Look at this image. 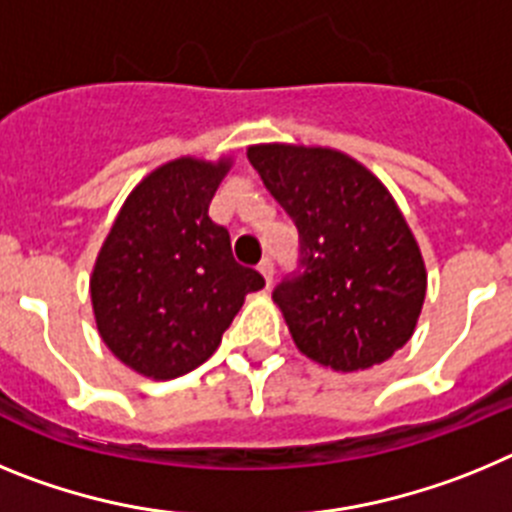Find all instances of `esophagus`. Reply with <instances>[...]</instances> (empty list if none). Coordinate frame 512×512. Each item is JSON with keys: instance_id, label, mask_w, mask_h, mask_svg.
Segmentation results:
<instances>
[{"instance_id": "obj_1", "label": "esophagus", "mask_w": 512, "mask_h": 512, "mask_svg": "<svg viewBox=\"0 0 512 512\" xmlns=\"http://www.w3.org/2000/svg\"><path fill=\"white\" fill-rule=\"evenodd\" d=\"M259 271H261V274H264L266 284H271V279H274V261H271L269 256H266V259L259 264Z\"/></svg>"}]
</instances>
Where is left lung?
Returning <instances> with one entry per match:
<instances>
[{
    "instance_id": "obj_1",
    "label": "left lung",
    "mask_w": 512,
    "mask_h": 512,
    "mask_svg": "<svg viewBox=\"0 0 512 512\" xmlns=\"http://www.w3.org/2000/svg\"><path fill=\"white\" fill-rule=\"evenodd\" d=\"M300 230L302 271L274 289L297 348L336 372L390 359L413 336L425 264L400 207L372 171L333 148H248Z\"/></svg>"
}]
</instances>
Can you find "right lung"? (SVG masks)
<instances>
[{
    "label": "right lung",
    "mask_w": 512,
    "mask_h": 512,
    "mask_svg": "<svg viewBox=\"0 0 512 512\" xmlns=\"http://www.w3.org/2000/svg\"><path fill=\"white\" fill-rule=\"evenodd\" d=\"M230 158L182 156L128 194L99 248L89 292L102 341L133 372L176 379L205 364L264 277L233 259L210 202Z\"/></svg>",
    "instance_id": "right-lung-1"
}]
</instances>
